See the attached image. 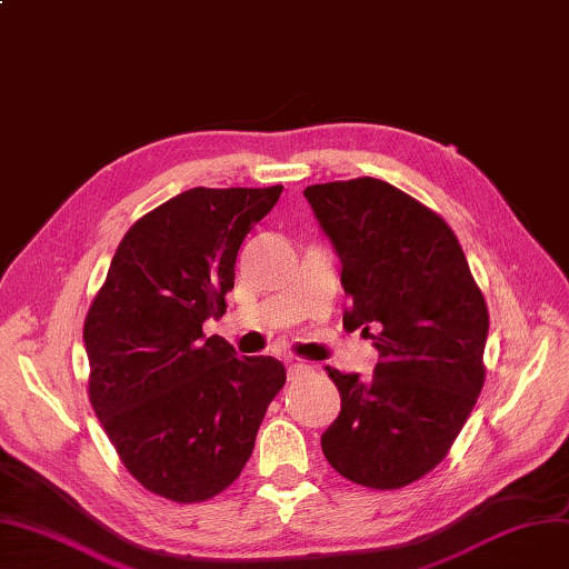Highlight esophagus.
<instances>
[{
	"mask_svg": "<svg viewBox=\"0 0 569 569\" xmlns=\"http://www.w3.org/2000/svg\"><path fill=\"white\" fill-rule=\"evenodd\" d=\"M308 369H310V367H308V365H303V362H291V365L287 367V377H289V381H293V379L303 377Z\"/></svg>",
	"mask_w": 569,
	"mask_h": 569,
	"instance_id": "obj_1",
	"label": "esophagus"
}]
</instances>
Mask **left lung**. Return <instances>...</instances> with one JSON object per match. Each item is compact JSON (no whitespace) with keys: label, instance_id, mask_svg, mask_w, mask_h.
I'll list each match as a JSON object with an SVG mask.
<instances>
[{"label":"left lung","instance_id":"8db88e82","mask_svg":"<svg viewBox=\"0 0 569 569\" xmlns=\"http://www.w3.org/2000/svg\"><path fill=\"white\" fill-rule=\"evenodd\" d=\"M341 259L343 327L375 341V377L329 371L341 393L322 452L369 489H400L447 457L485 383L489 312L455 230L379 179L303 190Z\"/></svg>","mask_w":569,"mask_h":569}]
</instances>
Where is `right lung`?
<instances>
[{"instance_id":"add662e5","label":"right lung","mask_w":569,"mask_h":569,"mask_svg":"<svg viewBox=\"0 0 569 569\" xmlns=\"http://www.w3.org/2000/svg\"><path fill=\"white\" fill-rule=\"evenodd\" d=\"M270 188H190L136 221L84 320L89 400L148 492L200 503L238 480L284 381L270 356L234 358L207 318L226 312L247 232Z\"/></svg>"}]
</instances>
